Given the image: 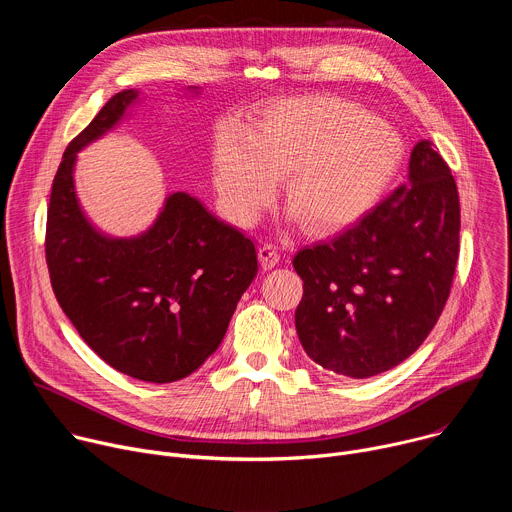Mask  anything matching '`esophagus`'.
I'll return each mask as SVG.
<instances>
[{
  "instance_id": "esophagus-1",
  "label": "esophagus",
  "mask_w": 512,
  "mask_h": 512,
  "mask_svg": "<svg viewBox=\"0 0 512 512\" xmlns=\"http://www.w3.org/2000/svg\"><path fill=\"white\" fill-rule=\"evenodd\" d=\"M257 255H259V261H261V265H263L265 269L275 267V265L279 263V259H281L279 249H277L275 245H271V243H263V245L259 247Z\"/></svg>"
}]
</instances>
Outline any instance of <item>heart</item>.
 <instances>
[{"mask_svg":"<svg viewBox=\"0 0 512 512\" xmlns=\"http://www.w3.org/2000/svg\"><path fill=\"white\" fill-rule=\"evenodd\" d=\"M405 156L401 135L360 105L330 95L271 109L247 139L227 133L212 172L218 196L251 223L285 176V202L312 231L340 229L381 198Z\"/></svg>","mask_w":512,"mask_h":512,"instance_id":"obj_1","label":"heart"}]
</instances>
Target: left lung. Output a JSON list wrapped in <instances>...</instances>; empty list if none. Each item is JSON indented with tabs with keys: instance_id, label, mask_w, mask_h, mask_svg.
<instances>
[{
	"instance_id": "obj_1",
	"label": "left lung",
	"mask_w": 512,
	"mask_h": 512,
	"mask_svg": "<svg viewBox=\"0 0 512 512\" xmlns=\"http://www.w3.org/2000/svg\"><path fill=\"white\" fill-rule=\"evenodd\" d=\"M460 198L450 166L421 139L409 182L328 243L302 249L296 330L308 356L352 379L385 373L427 338L450 298Z\"/></svg>"
}]
</instances>
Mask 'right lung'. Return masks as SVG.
<instances>
[{
    "instance_id": "obj_1",
    "label": "right lung",
    "mask_w": 512,
    "mask_h": 512,
    "mask_svg": "<svg viewBox=\"0 0 512 512\" xmlns=\"http://www.w3.org/2000/svg\"><path fill=\"white\" fill-rule=\"evenodd\" d=\"M137 99L113 95L62 156L46 218L54 296L81 338L123 375L174 383L223 342L237 302L257 275L251 239L174 192L156 225L109 239L85 218L72 182L77 152L109 131Z\"/></svg>"
}]
</instances>
